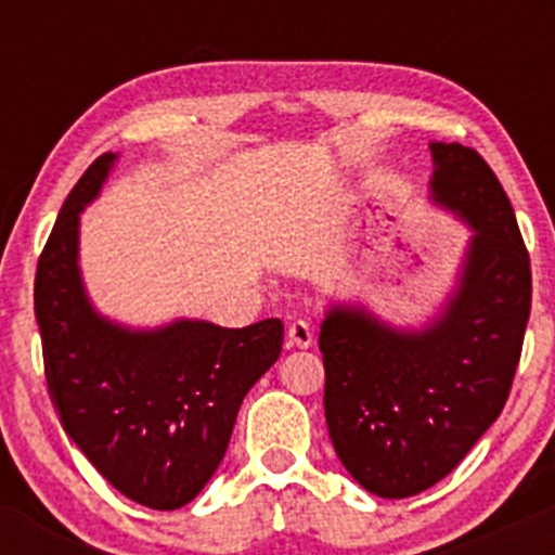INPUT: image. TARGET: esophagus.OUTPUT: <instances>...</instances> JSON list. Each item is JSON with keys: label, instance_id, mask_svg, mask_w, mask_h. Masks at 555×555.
<instances>
[{"label": "esophagus", "instance_id": "1", "mask_svg": "<svg viewBox=\"0 0 555 555\" xmlns=\"http://www.w3.org/2000/svg\"><path fill=\"white\" fill-rule=\"evenodd\" d=\"M311 344H313V333L309 322L295 319V322L287 327V346L289 349H311Z\"/></svg>", "mask_w": 555, "mask_h": 555}]
</instances>
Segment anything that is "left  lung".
I'll list each match as a JSON object with an SVG mask.
<instances>
[{
    "instance_id": "left-lung-1",
    "label": "left lung",
    "mask_w": 555,
    "mask_h": 555,
    "mask_svg": "<svg viewBox=\"0 0 555 555\" xmlns=\"http://www.w3.org/2000/svg\"><path fill=\"white\" fill-rule=\"evenodd\" d=\"M429 153V201L473 231L438 311L397 327L365 304H330L319 333L333 449L384 500L443 480L496 422L531 309L529 255L500 179L462 144Z\"/></svg>"
}]
</instances>
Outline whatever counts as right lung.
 <instances>
[{
  "mask_svg": "<svg viewBox=\"0 0 555 555\" xmlns=\"http://www.w3.org/2000/svg\"><path fill=\"white\" fill-rule=\"evenodd\" d=\"M117 158L104 153L82 173L37 262L44 376L66 435L88 462L128 500L177 511L220 467L246 391L282 354L284 327L279 319L128 327L93 306L80 271V215Z\"/></svg>",
  "mask_w": 555,
  "mask_h": 555,
  "instance_id": "obj_1",
  "label": "right lung"
}]
</instances>
